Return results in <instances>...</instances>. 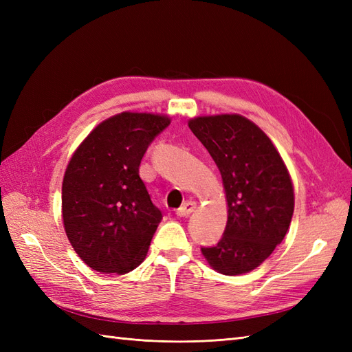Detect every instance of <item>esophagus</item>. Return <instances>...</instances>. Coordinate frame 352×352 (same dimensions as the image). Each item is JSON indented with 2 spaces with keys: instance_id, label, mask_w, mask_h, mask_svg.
I'll use <instances>...</instances> for the list:
<instances>
[{
  "instance_id": "1",
  "label": "esophagus",
  "mask_w": 352,
  "mask_h": 352,
  "mask_svg": "<svg viewBox=\"0 0 352 352\" xmlns=\"http://www.w3.org/2000/svg\"><path fill=\"white\" fill-rule=\"evenodd\" d=\"M195 208H197V204L194 201H186V202H184L182 207H179L176 210V214L180 217H185V216H189Z\"/></svg>"
}]
</instances>
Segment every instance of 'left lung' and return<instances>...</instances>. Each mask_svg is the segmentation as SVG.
<instances>
[{
  "mask_svg": "<svg viewBox=\"0 0 352 352\" xmlns=\"http://www.w3.org/2000/svg\"><path fill=\"white\" fill-rule=\"evenodd\" d=\"M189 129L217 164L228 199V223L214 247H202L212 269L248 273L270 257L294 214V188L269 136L239 114L197 117Z\"/></svg>",
  "mask_w": 352,
  "mask_h": 352,
  "instance_id": "obj_1",
  "label": "left lung"
}]
</instances>
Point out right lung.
Listing matches in <instances>:
<instances>
[{
	"label": "right lung",
	"instance_id": "right-lung-1",
	"mask_svg": "<svg viewBox=\"0 0 352 352\" xmlns=\"http://www.w3.org/2000/svg\"><path fill=\"white\" fill-rule=\"evenodd\" d=\"M168 124L166 116L124 111L100 123L74 151L63 179V221L91 269L123 274L145 260L163 214L140 164Z\"/></svg>",
	"mask_w": 352,
	"mask_h": 352
}]
</instances>
